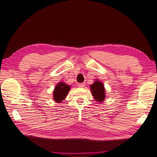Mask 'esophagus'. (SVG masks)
<instances>
[{"label":"esophagus","mask_w":157,"mask_h":157,"mask_svg":"<svg viewBox=\"0 0 157 157\" xmlns=\"http://www.w3.org/2000/svg\"><path fill=\"white\" fill-rule=\"evenodd\" d=\"M85 85V84L84 82H82V83H78V87H80V88H82V87H84Z\"/></svg>","instance_id":"esophagus-1"}]
</instances>
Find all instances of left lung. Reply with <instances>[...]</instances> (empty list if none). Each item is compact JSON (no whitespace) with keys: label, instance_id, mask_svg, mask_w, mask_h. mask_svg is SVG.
Segmentation results:
<instances>
[{"label":"left lung","instance_id":"obj_1","mask_svg":"<svg viewBox=\"0 0 157 157\" xmlns=\"http://www.w3.org/2000/svg\"><path fill=\"white\" fill-rule=\"evenodd\" d=\"M90 90L94 97V99L99 102H102L105 98V89L101 82L95 81L93 85H90Z\"/></svg>","mask_w":157,"mask_h":157}]
</instances>
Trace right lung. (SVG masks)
Listing matches in <instances>:
<instances>
[{
    "instance_id": "1",
    "label": "right lung",
    "mask_w": 157,
    "mask_h": 157,
    "mask_svg": "<svg viewBox=\"0 0 157 157\" xmlns=\"http://www.w3.org/2000/svg\"><path fill=\"white\" fill-rule=\"evenodd\" d=\"M71 89L70 86L64 82H60L56 86L54 90V99L57 103H60L67 97L68 91Z\"/></svg>"
}]
</instances>
